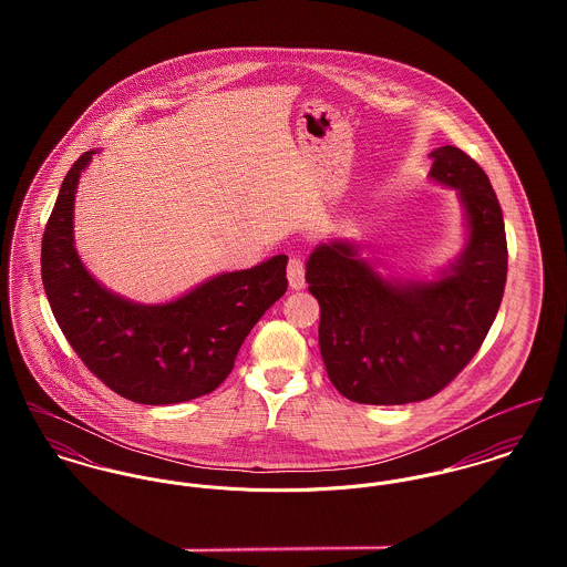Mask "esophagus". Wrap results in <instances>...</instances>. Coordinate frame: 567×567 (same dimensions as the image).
Wrapping results in <instances>:
<instances>
[{"mask_svg": "<svg viewBox=\"0 0 567 567\" xmlns=\"http://www.w3.org/2000/svg\"><path fill=\"white\" fill-rule=\"evenodd\" d=\"M288 281L292 290H301L306 286V266L299 257H290L288 261Z\"/></svg>", "mask_w": 567, "mask_h": 567, "instance_id": "34e87169", "label": "esophagus"}]
</instances>
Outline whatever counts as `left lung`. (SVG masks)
I'll use <instances>...</instances> for the list:
<instances>
[{"instance_id":"left-lung-1","label":"left lung","mask_w":567,"mask_h":567,"mask_svg":"<svg viewBox=\"0 0 567 567\" xmlns=\"http://www.w3.org/2000/svg\"><path fill=\"white\" fill-rule=\"evenodd\" d=\"M430 159V176L458 189L470 227L463 255L436 281L384 279L347 243L321 244L308 259L327 375L358 404H410L443 391L478 353L502 303L508 250L491 181L456 146Z\"/></svg>"}]
</instances>
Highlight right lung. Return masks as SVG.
Segmentation results:
<instances>
[{
    "instance_id": "add662e5",
    "label": "right lung",
    "mask_w": 567,
    "mask_h": 567,
    "mask_svg": "<svg viewBox=\"0 0 567 567\" xmlns=\"http://www.w3.org/2000/svg\"><path fill=\"white\" fill-rule=\"evenodd\" d=\"M95 151L68 172L41 244V277L54 319L86 369L117 395L178 404L216 391L244 338L288 288L286 255L218 275L176 301L142 306L102 288L74 248V194Z\"/></svg>"
}]
</instances>
